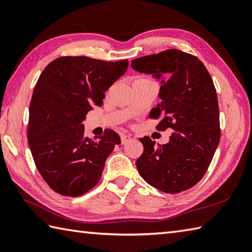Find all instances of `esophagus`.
<instances>
[{
    "mask_svg": "<svg viewBox=\"0 0 252 252\" xmlns=\"http://www.w3.org/2000/svg\"><path fill=\"white\" fill-rule=\"evenodd\" d=\"M131 140V136L129 134H121V144H126Z\"/></svg>",
    "mask_w": 252,
    "mask_h": 252,
    "instance_id": "esophagus-1",
    "label": "esophagus"
}]
</instances>
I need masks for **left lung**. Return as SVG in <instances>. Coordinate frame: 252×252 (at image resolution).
<instances>
[{"mask_svg":"<svg viewBox=\"0 0 252 252\" xmlns=\"http://www.w3.org/2000/svg\"><path fill=\"white\" fill-rule=\"evenodd\" d=\"M138 72L161 79L160 104L149 117L160 118L158 131L172 129L169 143L155 146L151 137L137 159L138 173L149 185L176 194L196 185L205 175L220 142L217 91L205 65L194 55L167 50L133 60Z\"/></svg>","mask_w":252,"mask_h":252,"instance_id":"8db88e82","label":"left lung"}]
</instances>
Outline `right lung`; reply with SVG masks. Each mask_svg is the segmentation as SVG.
<instances>
[{
	"instance_id": "add662e5",
	"label": "right lung",
	"mask_w": 252,
	"mask_h": 252,
	"mask_svg": "<svg viewBox=\"0 0 252 252\" xmlns=\"http://www.w3.org/2000/svg\"><path fill=\"white\" fill-rule=\"evenodd\" d=\"M129 62L63 56L40 74L29 108L28 143L36 169L53 190L77 197L98 183L105 161L121 143L115 131L84 136L87 114L125 74Z\"/></svg>"
}]
</instances>
